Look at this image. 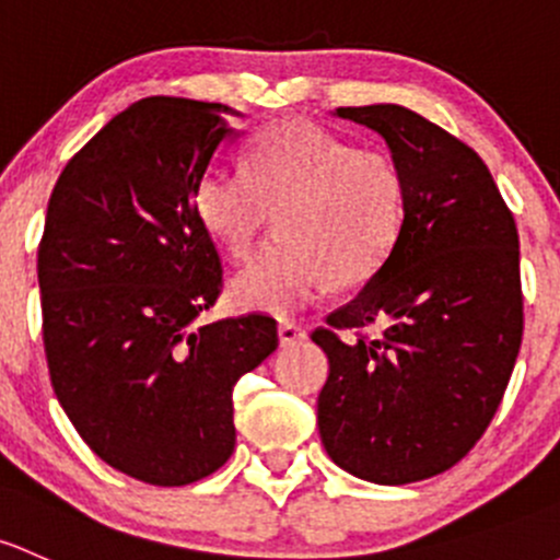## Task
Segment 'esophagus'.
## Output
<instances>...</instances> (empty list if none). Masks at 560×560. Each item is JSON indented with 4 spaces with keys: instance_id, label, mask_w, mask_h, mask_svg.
<instances>
[{
    "instance_id": "34e87169",
    "label": "esophagus",
    "mask_w": 560,
    "mask_h": 560,
    "mask_svg": "<svg viewBox=\"0 0 560 560\" xmlns=\"http://www.w3.org/2000/svg\"><path fill=\"white\" fill-rule=\"evenodd\" d=\"M305 338H308V332H305V327L295 325V322H281L279 325V343L281 346L303 343Z\"/></svg>"
}]
</instances>
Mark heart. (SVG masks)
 <instances>
[{
    "instance_id": "1",
    "label": "heart",
    "mask_w": 560,
    "mask_h": 560,
    "mask_svg": "<svg viewBox=\"0 0 560 560\" xmlns=\"http://www.w3.org/2000/svg\"><path fill=\"white\" fill-rule=\"evenodd\" d=\"M249 174L214 166L196 185L203 231L244 260L268 228L279 238L233 276L238 308L290 316L332 281L354 287L378 273L397 246L408 211V185L384 150H357L305 120L262 128L246 147Z\"/></svg>"
}]
</instances>
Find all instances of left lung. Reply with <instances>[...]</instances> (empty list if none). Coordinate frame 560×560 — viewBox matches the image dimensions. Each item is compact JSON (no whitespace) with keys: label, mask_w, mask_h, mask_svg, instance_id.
I'll return each mask as SVG.
<instances>
[{"label":"left lung","mask_w":560,"mask_h":560,"mask_svg":"<svg viewBox=\"0 0 560 560\" xmlns=\"http://www.w3.org/2000/svg\"><path fill=\"white\" fill-rule=\"evenodd\" d=\"M386 141L408 185L397 246L311 338L329 359L325 451L354 478L405 486L462 462L497 413L523 335L515 220L464 141L399 104L338 107ZM378 324V339L340 331Z\"/></svg>","instance_id":"8db88e82"}]
</instances>
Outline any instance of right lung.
Wrapping results in <instances>:
<instances>
[{"mask_svg": "<svg viewBox=\"0 0 560 560\" xmlns=\"http://www.w3.org/2000/svg\"><path fill=\"white\" fill-rule=\"evenodd\" d=\"M225 104L150 96L67 163L39 244L43 338L61 408L102 462L150 486H187L235 445L233 386L279 346L249 314L196 325L222 262L196 185L238 131Z\"/></svg>", "mask_w": 560, "mask_h": 560, "instance_id": "obj_1", "label": "right lung"}]
</instances>
